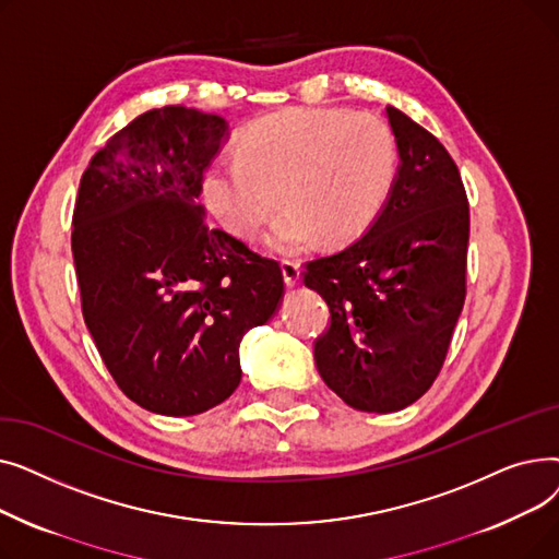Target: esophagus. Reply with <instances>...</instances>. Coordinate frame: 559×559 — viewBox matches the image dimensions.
<instances>
[{"label":"esophagus","instance_id":"34e87169","mask_svg":"<svg viewBox=\"0 0 559 559\" xmlns=\"http://www.w3.org/2000/svg\"><path fill=\"white\" fill-rule=\"evenodd\" d=\"M281 270H283V278H285V283H287L289 287H295V285L301 283V267H299V262H295V260H283V262H281Z\"/></svg>","mask_w":559,"mask_h":559}]
</instances>
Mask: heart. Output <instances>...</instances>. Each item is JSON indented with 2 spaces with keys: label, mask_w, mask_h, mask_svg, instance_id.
<instances>
[{
  "label": "heart",
  "mask_w": 559,
  "mask_h": 559,
  "mask_svg": "<svg viewBox=\"0 0 559 559\" xmlns=\"http://www.w3.org/2000/svg\"><path fill=\"white\" fill-rule=\"evenodd\" d=\"M396 174L390 127L367 112L289 108L262 117L203 171L201 199L233 238L253 240L283 205L267 247L299 253L319 238H358L376 219Z\"/></svg>",
  "instance_id": "heart-1"
}]
</instances>
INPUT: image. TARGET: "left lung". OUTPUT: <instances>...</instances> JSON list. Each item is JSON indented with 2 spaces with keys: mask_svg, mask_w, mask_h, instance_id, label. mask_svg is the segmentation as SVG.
<instances>
[{
  "mask_svg": "<svg viewBox=\"0 0 559 559\" xmlns=\"http://www.w3.org/2000/svg\"><path fill=\"white\" fill-rule=\"evenodd\" d=\"M399 150L388 201L360 240L306 262L304 283L329 304L314 342L324 383L362 413L421 399L444 365L466 295L468 201L432 133L385 108Z\"/></svg>",
  "mask_w": 559,
  "mask_h": 559,
  "instance_id": "8db88e82",
  "label": "left lung"
}]
</instances>
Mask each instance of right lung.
I'll return each mask as SVG.
<instances>
[{
    "instance_id": "add662e5",
    "label": "right lung",
    "mask_w": 559,
    "mask_h": 559,
    "mask_svg": "<svg viewBox=\"0 0 559 559\" xmlns=\"http://www.w3.org/2000/svg\"><path fill=\"white\" fill-rule=\"evenodd\" d=\"M228 138L219 115L146 110L81 176L72 255L99 356L133 403L201 415L240 385V342L283 299L276 260L205 224L203 171Z\"/></svg>"
}]
</instances>
